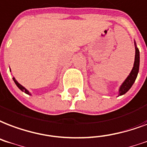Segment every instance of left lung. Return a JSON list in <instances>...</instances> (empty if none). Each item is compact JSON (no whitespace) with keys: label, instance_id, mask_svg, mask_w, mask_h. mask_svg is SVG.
I'll return each instance as SVG.
<instances>
[{"label":"left lung","instance_id":"left-lung-1","mask_svg":"<svg viewBox=\"0 0 147 147\" xmlns=\"http://www.w3.org/2000/svg\"><path fill=\"white\" fill-rule=\"evenodd\" d=\"M134 45H135L136 51H135V61H134V64H133V69L131 70L129 75L127 76V78L125 79V81L123 82L119 88L118 96H123L130 89L133 83L136 81V78L137 77V75H138L139 68H140V51L136 46V41H134Z\"/></svg>","mask_w":147,"mask_h":147}]
</instances>
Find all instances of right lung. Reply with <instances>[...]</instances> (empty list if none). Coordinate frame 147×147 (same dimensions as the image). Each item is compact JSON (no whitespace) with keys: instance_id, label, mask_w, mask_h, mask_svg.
Returning <instances> with one entry per match:
<instances>
[{"instance_id":"add662e5","label":"right lung","mask_w":147,"mask_h":147,"mask_svg":"<svg viewBox=\"0 0 147 147\" xmlns=\"http://www.w3.org/2000/svg\"><path fill=\"white\" fill-rule=\"evenodd\" d=\"M10 71H11V69H10ZM13 80H14V83L16 84V86H18V88H19V89H20V90H21V91H22V92H25V93L28 94V95H30V96H31V94L30 93V92H29L28 90V89H26V88H24V86H21V84L18 83V82L17 81V80H16V79H15V78H14V77H13Z\"/></svg>"}]
</instances>
